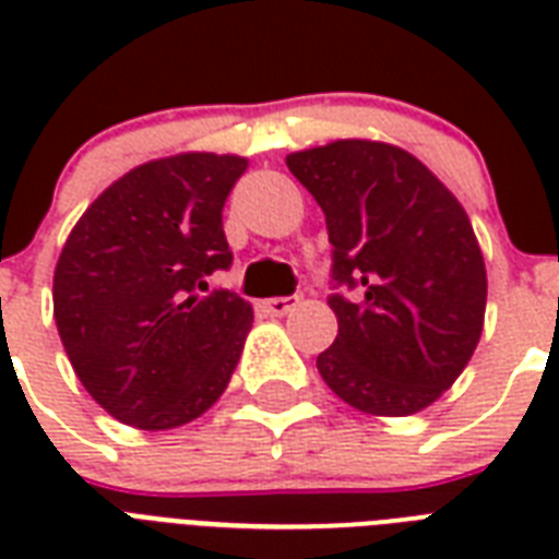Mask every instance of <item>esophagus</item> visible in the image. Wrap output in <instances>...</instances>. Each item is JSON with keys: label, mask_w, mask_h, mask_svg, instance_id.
I'll return each instance as SVG.
<instances>
[{"label": "esophagus", "mask_w": 559, "mask_h": 559, "mask_svg": "<svg viewBox=\"0 0 559 559\" xmlns=\"http://www.w3.org/2000/svg\"><path fill=\"white\" fill-rule=\"evenodd\" d=\"M296 305H298V296H275L263 301V310H266L270 316H284L289 313Z\"/></svg>", "instance_id": "1"}]
</instances>
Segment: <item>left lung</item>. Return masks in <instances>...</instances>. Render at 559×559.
<instances>
[{"label":"left lung","instance_id":"1","mask_svg":"<svg viewBox=\"0 0 559 559\" xmlns=\"http://www.w3.org/2000/svg\"><path fill=\"white\" fill-rule=\"evenodd\" d=\"M287 168L324 211L340 333L319 354L322 380L359 412L415 415L473 357L487 272L461 202L412 153L342 139L289 153Z\"/></svg>","mask_w":559,"mask_h":559}]
</instances>
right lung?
<instances>
[{"label": "right lung", "mask_w": 559, "mask_h": 559, "mask_svg": "<svg viewBox=\"0 0 559 559\" xmlns=\"http://www.w3.org/2000/svg\"><path fill=\"white\" fill-rule=\"evenodd\" d=\"M243 156L179 153L112 182L66 240L55 322L78 380L135 429L191 424L226 391L249 301L211 289L231 266L223 205Z\"/></svg>", "instance_id": "right-lung-1"}]
</instances>
